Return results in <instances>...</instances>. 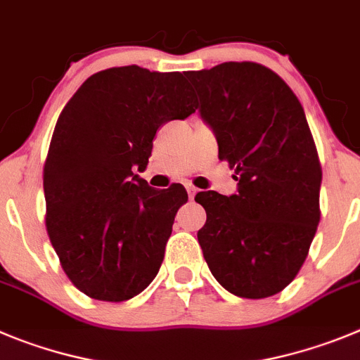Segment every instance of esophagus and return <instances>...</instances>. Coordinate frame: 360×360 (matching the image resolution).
I'll return each instance as SVG.
<instances>
[{
	"label": "esophagus",
	"mask_w": 360,
	"mask_h": 360,
	"mask_svg": "<svg viewBox=\"0 0 360 360\" xmlns=\"http://www.w3.org/2000/svg\"><path fill=\"white\" fill-rule=\"evenodd\" d=\"M196 193H198V189L194 186H187V194H189V198L191 200H193L194 196H196Z\"/></svg>",
	"instance_id": "obj_1"
}]
</instances>
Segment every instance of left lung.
<instances>
[{"label": "left lung", "instance_id": "8db88e82", "mask_svg": "<svg viewBox=\"0 0 360 360\" xmlns=\"http://www.w3.org/2000/svg\"><path fill=\"white\" fill-rule=\"evenodd\" d=\"M237 194L198 193V232L214 278L240 298H268L295 280L318 230L321 164L305 112L285 82L257 62L189 71Z\"/></svg>", "mask_w": 360, "mask_h": 360}]
</instances>
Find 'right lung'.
<instances>
[{"mask_svg":"<svg viewBox=\"0 0 360 360\" xmlns=\"http://www.w3.org/2000/svg\"><path fill=\"white\" fill-rule=\"evenodd\" d=\"M196 108L182 72L124 65L89 77L58 115L42 173L46 230L89 298L124 302L157 276L187 193L153 189L134 171L146 167L158 127Z\"/></svg>","mask_w":360,"mask_h":360,"instance_id":"1","label":"right lung"}]
</instances>
